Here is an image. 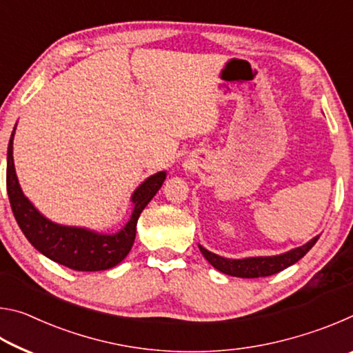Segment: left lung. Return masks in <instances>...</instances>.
I'll use <instances>...</instances> for the list:
<instances>
[{
	"instance_id": "8db88e82",
	"label": "left lung",
	"mask_w": 353,
	"mask_h": 353,
	"mask_svg": "<svg viewBox=\"0 0 353 353\" xmlns=\"http://www.w3.org/2000/svg\"><path fill=\"white\" fill-rule=\"evenodd\" d=\"M319 240V235L314 236L312 241L303 244L301 248H296L285 252L282 255H274V256H250V259L243 260H232L224 259L216 254L210 252V250L199 246L202 255L205 256L207 261L210 263L213 268H216L218 271L227 274V276L241 277V279H256V277H268L272 274H277L280 271L286 270V268L294 265L305 255L310 249H312L316 241Z\"/></svg>"
}]
</instances>
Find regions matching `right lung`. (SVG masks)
<instances>
[{
  "label": "right lung",
  "mask_w": 353,
  "mask_h": 353,
  "mask_svg": "<svg viewBox=\"0 0 353 353\" xmlns=\"http://www.w3.org/2000/svg\"><path fill=\"white\" fill-rule=\"evenodd\" d=\"M14 132L10 135L8 148L6 187H8L12 212L28 241L48 259L74 271H104L123 261L134 244L140 213L162 187L166 177L165 171L148 177L134 191L132 216L118 234L103 235L81 227L59 225L40 214L23 194L15 174L14 155H12Z\"/></svg>",
  "instance_id": "add662e5"
}]
</instances>
